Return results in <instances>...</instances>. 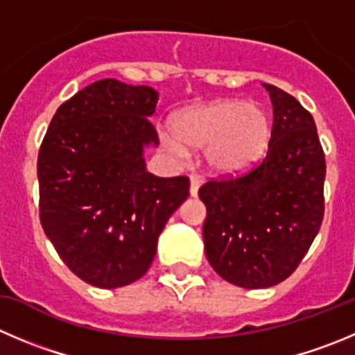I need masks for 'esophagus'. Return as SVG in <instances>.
Instances as JSON below:
<instances>
[{
  "label": "esophagus",
  "mask_w": 355,
  "mask_h": 355,
  "mask_svg": "<svg viewBox=\"0 0 355 355\" xmlns=\"http://www.w3.org/2000/svg\"><path fill=\"white\" fill-rule=\"evenodd\" d=\"M202 175H198V174H191L190 175V195L191 197H197L198 195V188H200V184H202Z\"/></svg>",
  "instance_id": "obj_1"
}]
</instances>
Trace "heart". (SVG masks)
Wrapping results in <instances>:
<instances>
[{
    "mask_svg": "<svg viewBox=\"0 0 355 355\" xmlns=\"http://www.w3.org/2000/svg\"><path fill=\"white\" fill-rule=\"evenodd\" d=\"M174 136L164 134L165 148L183 155L184 146L204 148L205 164L221 174L254 165L272 137V121L259 104L218 99L180 111L171 120Z\"/></svg>",
    "mask_w": 355,
    "mask_h": 355,
    "instance_id": "b5f03b06",
    "label": "heart"
}]
</instances>
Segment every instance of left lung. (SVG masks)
Returning a JSON list of instances; mask_svg holds the SVG:
<instances>
[{
	"instance_id": "1",
	"label": "left lung",
	"mask_w": 355,
	"mask_h": 355,
	"mask_svg": "<svg viewBox=\"0 0 355 355\" xmlns=\"http://www.w3.org/2000/svg\"><path fill=\"white\" fill-rule=\"evenodd\" d=\"M273 106L261 164L198 190L207 209L205 256L226 282L263 289L288 279L319 234L326 160L312 114L293 96L263 83Z\"/></svg>"
}]
</instances>
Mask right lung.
I'll return each mask as SVG.
<instances>
[{
	"mask_svg": "<svg viewBox=\"0 0 355 355\" xmlns=\"http://www.w3.org/2000/svg\"><path fill=\"white\" fill-rule=\"evenodd\" d=\"M158 92L99 80L60 104L38 155L40 219L60 259L101 289L132 284L150 268L158 235L190 195L187 175L157 178L144 150Z\"/></svg>",
	"mask_w": 355,
	"mask_h": 355,
	"instance_id": "obj_1",
	"label": "right lung"
}]
</instances>
